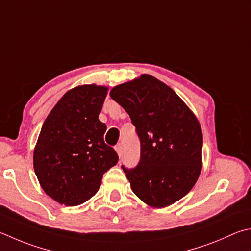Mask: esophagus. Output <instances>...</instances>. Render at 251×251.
Here are the masks:
<instances>
[{"mask_svg":"<svg viewBox=\"0 0 251 251\" xmlns=\"http://www.w3.org/2000/svg\"><path fill=\"white\" fill-rule=\"evenodd\" d=\"M115 150H116V152H117V154H118V157H122V154H123V146H122V144H118V145H116L115 146Z\"/></svg>","mask_w":251,"mask_h":251,"instance_id":"esophagus-1","label":"esophagus"}]
</instances>
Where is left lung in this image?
I'll use <instances>...</instances> for the list:
<instances>
[{"instance_id":"left-lung-1","label":"left lung","mask_w":251,"mask_h":251,"mask_svg":"<svg viewBox=\"0 0 251 251\" xmlns=\"http://www.w3.org/2000/svg\"><path fill=\"white\" fill-rule=\"evenodd\" d=\"M110 95L128 113L140 140L138 165L122 166L133 192L153 207L179 201L202 169L198 118L175 91L149 75L115 86Z\"/></svg>"}]
</instances>
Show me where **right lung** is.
Instances as JSON below:
<instances>
[{
	"label": "right lung",
	"instance_id": "obj_1",
	"mask_svg": "<svg viewBox=\"0 0 251 251\" xmlns=\"http://www.w3.org/2000/svg\"><path fill=\"white\" fill-rule=\"evenodd\" d=\"M106 94L104 86H76L44 122L34 169L43 190L58 203L75 206L88 201L118 161L114 148L104 143L106 125L99 120Z\"/></svg>",
	"mask_w": 251,
	"mask_h": 251
}]
</instances>
